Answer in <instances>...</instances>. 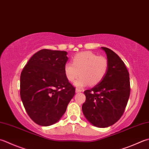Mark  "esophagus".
Listing matches in <instances>:
<instances>
[{
    "instance_id": "34e87169",
    "label": "esophagus",
    "mask_w": 149,
    "mask_h": 149,
    "mask_svg": "<svg viewBox=\"0 0 149 149\" xmlns=\"http://www.w3.org/2000/svg\"><path fill=\"white\" fill-rule=\"evenodd\" d=\"M75 92H76L77 93V92H82V90L80 89V88H76V89H75Z\"/></svg>"
}]
</instances>
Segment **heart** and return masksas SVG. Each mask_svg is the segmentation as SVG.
Listing matches in <instances>:
<instances>
[{
    "label": "heart",
    "mask_w": 149,
    "mask_h": 149,
    "mask_svg": "<svg viewBox=\"0 0 149 149\" xmlns=\"http://www.w3.org/2000/svg\"><path fill=\"white\" fill-rule=\"evenodd\" d=\"M109 68L107 58L98 55L91 52H84L75 55L72 63H66L64 66V72L70 82H75L77 86L87 84L95 86L101 83L105 77Z\"/></svg>",
    "instance_id": "heart-1"
}]
</instances>
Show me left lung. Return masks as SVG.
Instances as JSON below:
<instances>
[{"instance_id": "8db88e82", "label": "left lung", "mask_w": 149, "mask_h": 149, "mask_svg": "<svg viewBox=\"0 0 149 149\" xmlns=\"http://www.w3.org/2000/svg\"><path fill=\"white\" fill-rule=\"evenodd\" d=\"M101 48L109 60V71L101 83L84 92L86 101L82 110L90 123L105 128L116 123L123 115L130 96V86L129 73L123 61L112 49Z\"/></svg>"}]
</instances>
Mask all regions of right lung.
I'll return each instance as SVG.
<instances>
[{
  "mask_svg": "<svg viewBox=\"0 0 149 149\" xmlns=\"http://www.w3.org/2000/svg\"><path fill=\"white\" fill-rule=\"evenodd\" d=\"M65 51L40 49L32 56L20 74V95L26 112L35 123L49 126L59 120L75 95L64 66Z\"/></svg>",
  "mask_w": 149,
  "mask_h": 149,
  "instance_id": "obj_1",
  "label": "right lung"
}]
</instances>
